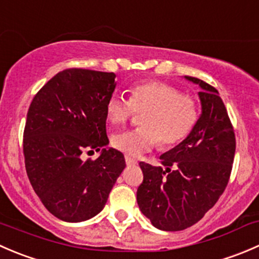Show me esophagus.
Masks as SVG:
<instances>
[{"label": "esophagus", "mask_w": 259, "mask_h": 259, "mask_svg": "<svg viewBox=\"0 0 259 259\" xmlns=\"http://www.w3.org/2000/svg\"><path fill=\"white\" fill-rule=\"evenodd\" d=\"M125 163H126L127 165H134V164H137L138 161L135 160L134 158H132V156H129V155H125Z\"/></svg>", "instance_id": "esophagus-1"}]
</instances>
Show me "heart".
Instances as JSON below:
<instances>
[{
	"mask_svg": "<svg viewBox=\"0 0 259 259\" xmlns=\"http://www.w3.org/2000/svg\"><path fill=\"white\" fill-rule=\"evenodd\" d=\"M105 113L108 121L115 126L126 124L135 113H143L142 126L111 138L115 149L138 156L153 149L158 142L161 148L182 143L199 120V105L177 86L148 80L130 88L129 100L113 94L106 101Z\"/></svg>",
	"mask_w": 259,
	"mask_h": 259,
	"instance_id": "1",
	"label": "heart"
}]
</instances>
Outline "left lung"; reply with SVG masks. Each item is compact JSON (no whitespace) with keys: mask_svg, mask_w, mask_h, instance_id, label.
<instances>
[{"mask_svg":"<svg viewBox=\"0 0 259 259\" xmlns=\"http://www.w3.org/2000/svg\"><path fill=\"white\" fill-rule=\"evenodd\" d=\"M202 115L179 145L160 155L161 166L140 161L144 179L137 192L140 210L161 231L193 226L218 202L231 177L236 135L215 88L197 77Z\"/></svg>","mask_w":259,"mask_h":259,"instance_id":"1","label":"left lung"}]
</instances>
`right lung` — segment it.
Wrapping results in <instances>:
<instances>
[{
  "label": "right lung",
  "mask_w": 259,
  "mask_h": 259,
  "mask_svg": "<svg viewBox=\"0 0 259 259\" xmlns=\"http://www.w3.org/2000/svg\"><path fill=\"white\" fill-rule=\"evenodd\" d=\"M114 72L66 69L31 101L23 130V155L31 185L50 213L82 222L103 210L125 168L122 153L103 149L96 161L82 153L109 144L105 105Z\"/></svg>",
  "instance_id": "obj_1"
}]
</instances>
